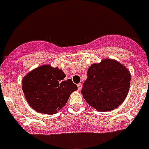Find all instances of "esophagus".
Instances as JSON below:
<instances>
[{
	"label": "esophagus",
	"mask_w": 149,
	"mask_h": 149,
	"mask_svg": "<svg viewBox=\"0 0 149 149\" xmlns=\"http://www.w3.org/2000/svg\"><path fill=\"white\" fill-rule=\"evenodd\" d=\"M82 87H83V86H82L81 84H77V89H78V91H80L82 89Z\"/></svg>",
	"instance_id": "34e87169"
}]
</instances>
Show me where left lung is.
Instances as JSON below:
<instances>
[{
    "label": "left lung",
    "mask_w": 149,
    "mask_h": 149,
    "mask_svg": "<svg viewBox=\"0 0 149 149\" xmlns=\"http://www.w3.org/2000/svg\"><path fill=\"white\" fill-rule=\"evenodd\" d=\"M87 76L81 93L88 104L97 111H111L125 100L130 87L131 74L119 62L103 59L88 68Z\"/></svg>",
    "instance_id": "obj_1"
}]
</instances>
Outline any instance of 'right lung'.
Masks as SVG:
<instances>
[{
  "mask_svg": "<svg viewBox=\"0 0 149 149\" xmlns=\"http://www.w3.org/2000/svg\"><path fill=\"white\" fill-rule=\"evenodd\" d=\"M58 67L43 65L28 73L22 80L25 97L35 111L46 114L58 113L67 103L69 96L77 90L71 79Z\"/></svg>",
  "mask_w": 149,
  "mask_h": 149,
  "instance_id": "right-lung-1",
  "label": "right lung"
}]
</instances>
